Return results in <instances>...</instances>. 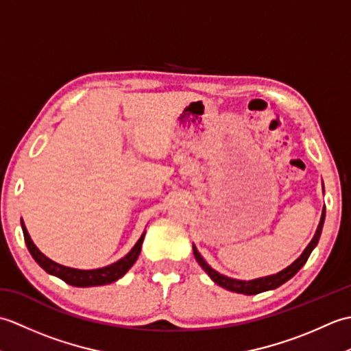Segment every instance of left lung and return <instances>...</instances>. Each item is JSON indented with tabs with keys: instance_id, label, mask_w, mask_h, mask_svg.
I'll return each instance as SVG.
<instances>
[{
	"instance_id": "8db88e82",
	"label": "left lung",
	"mask_w": 351,
	"mask_h": 351,
	"mask_svg": "<svg viewBox=\"0 0 351 351\" xmlns=\"http://www.w3.org/2000/svg\"><path fill=\"white\" fill-rule=\"evenodd\" d=\"M324 191V187H323ZM324 217H326V206L323 208V213H322V219H319L318 223V228L315 230V235L312 238L311 243L306 245V249L303 250L302 255L297 258L293 264L288 265L287 268H283L279 273H274L270 276H264V278H258V279H252V280H240V279H234V278H228L225 274H220L219 271H215L214 268L206 263L204 259V256L200 255L197 247L195 244H193V253H195V258L199 263V265L204 268L205 273L210 276L211 280L214 283H217L219 287L225 288L232 291V293H238V294H245V295H253V294H259V293H264V291H270V289H276L279 288L283 283L288 282L293 276L300 270V268L306 264V261L309 258V255L317 247L318 240H319V235H322V230H323V225H324Z\"/></svg>"
}]
</instances>
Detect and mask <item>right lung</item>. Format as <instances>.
<instances>
[{
	"label": "right lung",
	"instance_id": "obj_1",
	"mask_svg": "<svg viewBox=\"0 0 351 351\" xmlns=\"http://www.w3.org/2000/svg\"><path fill=\"white\" fill-rule=\"evenodd\" d=\"M21 226H22V232H24L25 238V244L32 253V256L34 261L39 264L45 271L56 276V278L64 280L66 283H69L72 287H80V288H87V287H99V285H108V283H113L117 279H121L122 276L130 270V268L136 263L140 252H141V244H143L145 240V234L146 230H143V234L138 238V241L134 244V247L126 253L123 258H121L116 263L110 264L107 267L102 268H95V270H80V268H72V267H66L56 263V261L49 259L48 256H45L43 253L36 247V244L33 243L32 237H29L28 230L24 225V220L21 219Z\"/></svg>",
	"mask_w": 351,
	"mask_h": 351
}]
</instances>
